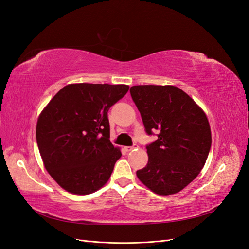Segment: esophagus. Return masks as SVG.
<instances>
[{"label": "esophagus", "mask_w": 249, "mask_h": 249, "mask_svg": "<svg viewBox=\"0 0 249 249\" xmlns=\"http://www.w3.org/2000/svg\"><path fill=\"white\" fill-rule=\"evenodd\" d=\"M137 147H138V145H136V144H134L132 146H124V150H125V152L129 153V152H131V150L137 148Z\"/></svg>", "instance_id": "1"}]
</instances>
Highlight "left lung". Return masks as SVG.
<instances>
[{"label": "left lung", "mask_w": 249, "mask_h": 249, "mask_svg": "<svg viewBox=\"0 0 249 249\" xmlns=\"http://www.w3.org/2000/svg\"><path fill=\"white\" fill-rule=\"evenodd\" d=\"M130 92L145 132H159L158 139L146 145V166L136 175L156 194L178 193L199 175L207 161L212 144L207 115L176 86L137 85Z\"/></svg>", "instance_id": "obj_1"}]
</instances>
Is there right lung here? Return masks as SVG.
I'll return each instance as SVG.
<instances>
[{
	"instance_id": "1",
	"label": "right lung",
	"mask_w": 249,
	"mask_h": 249,
	"mask_svg": "<svg viewBox=\"0 0 249 249\" xmlns=\"http://www.w3.org/2000/svg\"><path fill=\"white\" fill-rule=\"evenodd\" d=\"M127 85L70 84L56 93L37 120L36 140L44 167L73 194L95 192L122 157L110 142L108 111Z\"/></svg>"
}]
</instances>
